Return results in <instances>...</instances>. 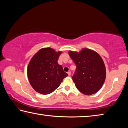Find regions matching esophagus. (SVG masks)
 Segmentation results:
<instances>
[{
  "mask_svg": "<svg viewBox=\"0 0 128 128\" xmlns=\"http://www.w3.org/2000/svg\"><path fill=\"white\" fill-rule=\"evenodd\" d=\"M68 75L69 76H71V73L70 71H68Z\"/></svg>",
  "mask_w": 128,
  "mask_h": 128,
  "instance_id": "obj_1",
  "label": "esophagus"
}]
</instances>
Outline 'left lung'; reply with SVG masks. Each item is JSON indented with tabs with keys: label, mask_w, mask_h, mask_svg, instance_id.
<instances>
[{
	"label": "left lung",
	"mask_w": 128,
	"mask_h": 128,
	"mask_svg": "<svg viewBox=\"0 0 128 128\" xmlns=\"http://www.w3.org/2000/svg\"><path fill=\"white\" fill-rule=\"evenodd\" d=\"M68 54L76 66L72 78L75 86L85 95L99 91L106 79V67L102 58L96 51L82 48L79 52L69 51Z\"/></svg>",
	"instance_id": "8db88e82"
}]
</instances>
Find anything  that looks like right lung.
Returning <instances> with one entry per match:
<instances>
[{
	"instance_id": "right-lung-1",
	"label": "right lung",
	"mask_w": 128,
	"mask_h": 128,
	"mask_svg": "<svg viewBox=\"0 0 128 128\" xmlns=\"http://www.w3.org/2000/svg\"><path fill=\"white\" fill-rule=\"evenodd\" d=\"M61 51L51 48H43L36 53L28 64L27 74L28 81L34 90L42 94L54 91L68 74L58 64Z\"/></svg>"
}]
</instances>
